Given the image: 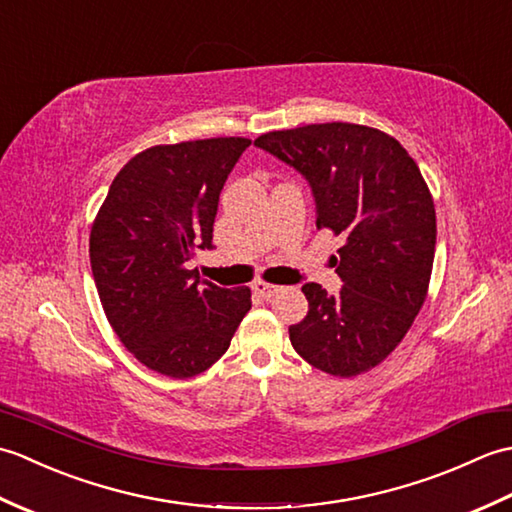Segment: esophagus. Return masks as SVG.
<instances>
[{
  "label": "esophagus",
  "instance_id": "esophagus-1",
  "mask_svg": "<svg viewBox=\"0 0 512 512\" xmlns=\"http://www.w3.org/2000/svg\"><path fill=\"white\" fill-rule=\"evenodd\" d=\"M253 292H255V295L262 297V299H270V297L277 295L279 288L273 286V284H266V281H255Z\"/></svg>",
  "mask_w": 512,
  "mask_h": 512
}]
</instances>
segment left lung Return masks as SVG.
I'll list each match as a JSON object with an SVG mask.
<instances>
[{"label": "left lung", "mask_w": 512, "mask_h": 512, "mask_svg": "<svg viewBox=\"0 0 512 512\" xmlns=\"http://www.w3.org/2000/svg\"><path fill=\"white\" fill-rule=\"evenodd\" d=\"M310 184L317 228L343 237L330 295L303 284L306 319L290 325L297 354L350 378L394 352L427 297L436 209L416 162L396 138L354 123H321L255 140Z\"/></svg>", "instance_id": "left-lung-1"}]
</instances>
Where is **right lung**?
Wrapping results in <instances>:
<instances>
[{"instance_id":"right-lung-1","label":"right lung","mask_w":512,"mask_h":512,"mask_svg":"<svg viewBox=\"0 0 512 512\" xmlns=\"http://www.w3.org/2000/svg\"><path fill=\"white\" fill-rule=\"evenodd\" d=\"M248 138H206L140 151L96 215L90 264L105 317L140 363L169 378L209 369L250 310L248 288L200 281L189 262L213 248L228 173Z\"/></svg>"}]
</instances>
